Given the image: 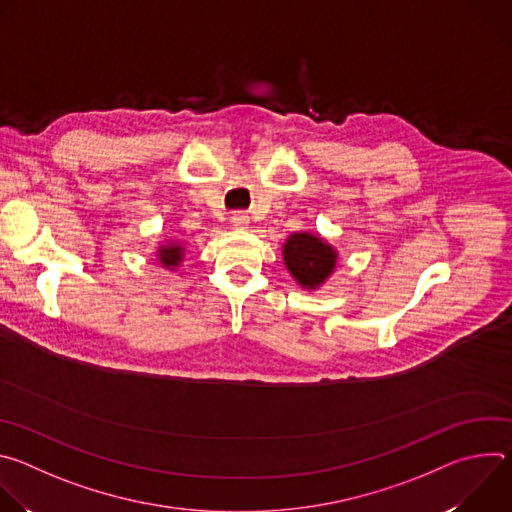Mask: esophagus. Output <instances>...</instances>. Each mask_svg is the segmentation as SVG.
<instances>
[{
    "label": "esophagus",
    "mask_w": 512,
    "mask_h": 512,
    "mask_svg": "<svg viewBox=\"0 0 512 512\" xmlns=\"http://www.w3.org/2000/svg\"><path fill=\"white\" fill-rule=\"evenodd\" d=\"M229 225H231V229L243 231V229H247V225H249V216H247V214H243V212H237V214H233V216H231Z\"/></svg>",
    "instance_id": "esophagus-1"
}]
</instances>
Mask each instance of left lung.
Segmentation results:
<instances>
[{"label": "left lung", "instance_id": "obj_1", "mask_svg": "<svg viewBox=\"0 0 512 512\" xmlns=\"http://www.w3.org/2000/svg\"><path fill=\"white\" fill-rule=\"evenodd\" d=\"M285 269L302 289L316 291L338 267V251L324 237L310 231L291 233L281 247Z\"/></svg>", "mask_w": 512, "mask_h": 512}]
</instances>
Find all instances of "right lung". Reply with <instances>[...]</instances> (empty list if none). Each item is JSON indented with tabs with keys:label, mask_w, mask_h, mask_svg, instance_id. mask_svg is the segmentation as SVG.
I'll return each mask as SVG.
<instances>
[{
	"label": "right lung",
	"mask_w": 512,
	"mask_h": 512,
	"mask_svg": "<svg viewBox=\"0 0 512 512\" xmlns=\"http://www.w3.org/2000/svg\"><path fill=\"white\" fill-rule=\"evenodd\" d=\"M186 245L178 239H168L156 247V261L168 271H176L184 263Z\"/></svg>",
	"instance_id": "obj_1"
}]
</instances>
